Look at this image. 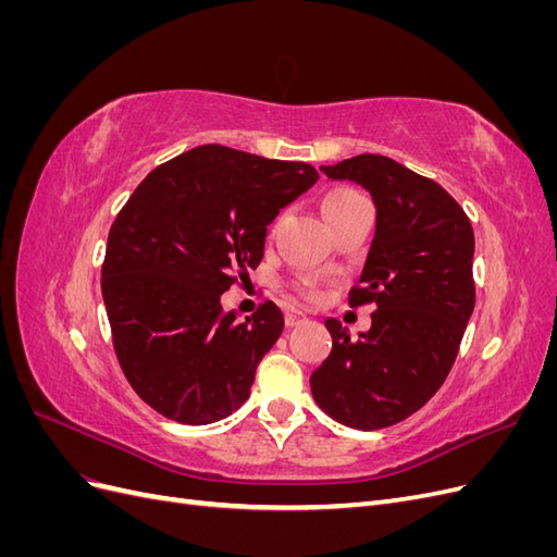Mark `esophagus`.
<instances>
[{
  "label": "esophagus",
  "instance_id": "obj_1",
  "mask_svg": "<svg viewBox=\"0 0 557 557\" xmlns=\"http://www.w3.org/2000/svg\"><path fill=\"white\" fill-rule=\"evenodd\" d=\"M307 315L301 313V311H297V309H290V311H285V325L288 327H297V325H301V323H307Z\"/></svg>",
  "mask_w": 557,
  "mask_h": 557
}]
</instances>
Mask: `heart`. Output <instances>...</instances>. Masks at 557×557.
Wrapping results in <instances>:
<instances>
[{
	"label": "heart",
	"mask_w": 557,
	"mask_h": 557,
	"mask_svg": "<svg viewBox=\"0 0 557 557\" xmlns=\"http://www.w3.org/2000/svg\"><path fill=\"white\" fill-rule=\"evenodd\" d=\"M364 199L362 195H358L356 190H346V188H339V190H332L323 197V201H320V209H323V215L330 218L334 213H339L344 209H348L350 205H356V201Z\"/></svg>",
	"instance_id": "obj_1"
}]
</instances>
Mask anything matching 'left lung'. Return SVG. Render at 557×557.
<instances>
[{"mask_svg": "<svg viewBox=\"0 0 557 557\" xmlns=\"http://www.w3.org/2000/svg\"><path fill=\"white\" fill-rule=\"evenodd\" d=\"M372 195L376 227L348 305L372 301V327L350 336L327 318L332 352L311 374L320 409L356 430H381L440 391L474 311V232L440 183L374 153L320 166Z\"/></svg>", "mask_w": 557, "mask_h": 557, "instance_id": "1", "label": "left lung"}]
</instances>
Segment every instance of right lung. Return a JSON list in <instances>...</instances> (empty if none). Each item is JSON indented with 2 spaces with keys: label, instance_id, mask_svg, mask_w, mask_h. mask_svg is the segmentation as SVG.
<instances>
[{
  "label": "right lung",
  "instance_id": "right-lung-1",
  "mask_svg": "<svg viewBox=\"0 0 557 557\" xmlns=\"http://www.w3.org/2000/svg\"><path fill=\"white\" fill-rule=\"evenodd\" d=\"M315 181L307 162L205 144L137 185L109 232L102 297L117 362L148 407L207 425L248 399L283 313L264 301L239 323L221 295L260 264L267 225Z\"/></svg>",
  "mask_w": 557,
  "mask_h": 557
}]
</instances>
